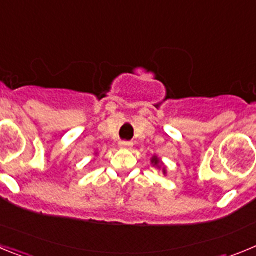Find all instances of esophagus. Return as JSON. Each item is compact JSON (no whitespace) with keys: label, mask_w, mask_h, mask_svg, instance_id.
<instances>
[{"label":"esophagus","mask_w":256,"mask_h":256,"mask_svg":"<svg viewBox=\"0 0 256 256\" xmlns=\"http://www.w3.org/2000/svg\"><path fill=\"white\" fill-rule=\"evenodd\" d=\"M119 146H120L122 148H130L133 146L132 142H128V141H122L120 144H119Z\"/></svg>","instance_id":"1"}]
</instances>
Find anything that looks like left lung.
Instances as JSON below:
<instances>
[{"instance_id": "1", "label": "left lung", "mask_w": 256, "mask_h": 256, "mask_svg": "<svg viewBox=\"0 0 256 256\" xmlns=\"http://www.w3.org/2000/svg\"><path fill=\"white\" fill-rule=\"evenodd\" d=\"M151 164L154 165V166H158V168H160V166H162V162H160V159L159 158H158V156H154L152 159H151ZM162 173H166V170H165V168H162Z\"/></svg>"}]
</instances>
